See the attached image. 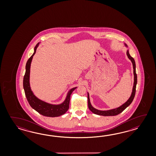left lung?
Segmentation results:
<instances>
[{"instance_id": "obj_1", "label": "left lung", "mask_w": 156, "mask_h": 156, "mask_svg": "<svg viewBox=\"0 0 156 156\" xmlns=\"http://www.w3.org/2000/svg\"><path fill=\"white\" fill-rule=\"evenodd\" d=\"M126 46L127 47L126 44H125ZM126 55L128 56V57L129 59L133 63V73H134V85H133V88L132 93L131 94V96L129 98V99L127 100L124 104H123L122 105L114 109L109 110H99L96 109L91 105V103L90 101L89 95V93H87V101H88V107L90 110H91L93 113L99 115H103V116H115L120 113H122L124 110L126 109L128 106L131 103H132L133 100L134 99V98L135 96L136 91V85L137 83V75L136 73V62L134 58L130 56L128 50L126 52Z\"/></svg>"}]
</instances>
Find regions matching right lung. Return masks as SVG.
Returning a JSON list of instances; mask_svg holds the SVG:
<instances>
[{
    "instance_id": "obj_1",
    "label": "right lung",
    "mask_w": 156,
    "mask_h": 156,
    "mask_svg": "<svg viewBox=\"0 0 156 156\" xmlns=\"http://www.w3.org/2000/svg\"><path fill=\"white\" fill-rule=\"evenodd\" d=\"M39 45L37 43L34 47V51L33 55L28 60L26 65V73L23 78V88L24 93L26 96L27 99L33 109L35 110L38 113H40L43 116L48 117H56L64 114L66 112L69 108L70 96L73 90L76 89L77 87L73 88L69 90L67 93L66 98L63 103L59 105H53L46 103L42 100L38 99L33 94V92L30 89V63L33 58V57L36 52L37 48Z\"/></svg>"
}]
</instances>
